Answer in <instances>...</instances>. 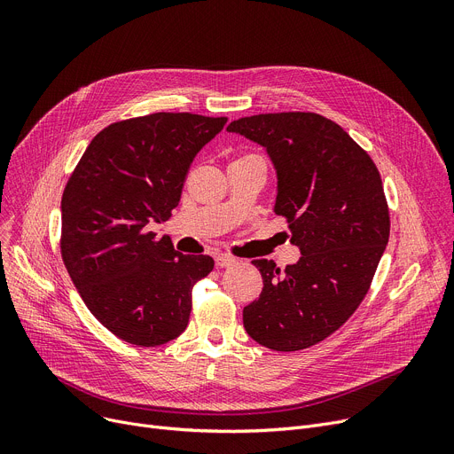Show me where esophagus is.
Returning a JSON list of instances; mask_svg holds the SVG:
<instances>
[{"mask_svg": "<svg viewBox=\"0 0 454 454\" xmlns=\"http://www.w3.org/2000/svg\"><path fill=\"white\" fill-rule=\"evenodd\" d=\"M215 263H217L219 269H230V267L237 265V259L223 254V255H217V259H215Z\"/></svg>", "mask_w": 454, "mask_h": 454, "instance_id": "1", "label": "esophagus"}]
</instances>
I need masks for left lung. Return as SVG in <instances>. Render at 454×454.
I'll use <instances>...</instances> for the list:
<instances>
[{
  "mask_svg": "<svg viewBox=\"0 0 454 454\" xmlns=\"http://www.w3.org/2000/svg\"><path fill=\"white\" fill-rule=\"evenodd\" d=\"M270 154L278 171L274 213L300 247L296 265L279 270L255 259L263 291L247 305L248 335L274 351L311 348L356 311L390 237L383 180L370 154L315 112L259 114L231 121Z\"/></svg>",
  "mask_w": 454,
  "mask_h": 454,
  "instance_id": "1",
  "label": "left lung"
}]
</instances>
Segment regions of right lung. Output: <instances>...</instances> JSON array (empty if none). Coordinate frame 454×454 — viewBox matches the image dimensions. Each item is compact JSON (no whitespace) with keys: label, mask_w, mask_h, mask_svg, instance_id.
Returning a JSON list of instances; mask_svg holds the SVG:
<instances>
[{"label":"right lung","mask_w":454,"mask_h":454,"mask_svg":"<svg viewBox=\"0 0 454 454\" xmlns=\"http://www.w3.org/2000/svg\"><path fill=\"white\" fill-rule=\"evenodd\" d=\"M226 117L158 112L95 136L62 193L60 254L90 313L117 339L151 348L180 337L209 255L151 231L178 206L189 165Z\"/></svg>","instance_id":"obj_1"}]
</instances>
